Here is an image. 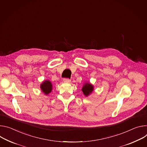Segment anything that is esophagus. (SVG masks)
I'll return each mask as SVG.
<instances>
[{
    "instance_id": "esophagus-1",
    "label": "esophagus",
    "mask_w": 147,
    "mask_h": 147,
    "mask_svg": "<svg viewBox=\"0 0 147 147\" xmlns=\"http://www.w3.org/2000/svg\"><path fill=\"white\" fill-rule=\"evenodd\" d=\"M71 79H68V78H64L63 79V82H67V83H69L71 82Z\"/></svg>"
}]
</instances>
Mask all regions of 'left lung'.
Masks as SVG:
<instances>
[{
	"label": "left lung",
	"mask_w": 147,
	"mask_h": 147,
	"mask_svg": "<svg viewBox=\"0 0 147 147\" xmlns=\"http://www.w3.org/2000/svg\"><path fill=\"white\" fill-rule=\"evenodd\" d=\"M93 86L92 84L86 82L84 85L82 90L85 96H88L93 91Z\"/></svg>",
	"instance_id": "1"
}]
</instances>
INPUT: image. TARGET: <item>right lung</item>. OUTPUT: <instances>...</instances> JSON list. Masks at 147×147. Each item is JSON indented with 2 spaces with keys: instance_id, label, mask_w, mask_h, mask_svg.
Here are the masks:
<instances>
[{
  "instance_id": "add662e5",
  "label": "right lung",
  "mask_w": 147,
  "mask_h": 147,
  "mask_svg": "<svg viewBox=\"0 0 147 147\" xmlns=\"http://www.w3.org/2000/svg\"><path fill=\"white\" fill-rule=\"evenodd\" d=\"M40 88L42 92L45 94L47 95L51 92L53 89V85L50 81L47 80L44 81V82L41 84Z\"/></svg>"
}]
</instances>
